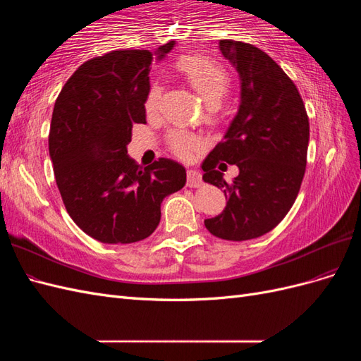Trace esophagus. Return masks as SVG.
I'll use <instances>...</instances> for the list:
<instances>
[{"label":"esophagus","mask_w":361,"mask_h":361,"mask_svg":"<svg viewBox=\"0 0 361 361\" xmlns=\"http://www.w3.org/2000/svg\"><path fill=\"white\" fill-rule=\"evenodd\" d=\"M187 178H188V187H191V188H199L200 185L203 183L202 174L197 170H192V169L188 170Z\"/></svg>","instance_id":"esophagus-1"}]
</instances>
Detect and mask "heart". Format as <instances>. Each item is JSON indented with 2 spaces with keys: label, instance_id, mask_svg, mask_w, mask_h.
Segmentation results:
<instances>
[{
  "label": "heart",
  "instance_id": "obj_1",
  "mask_svg": "<svg viewBox=\"0 0 361 361\" xmlns=\"http://www.w3.org/2000/svg\"><path fill=\"white\" fill-rule=\"evenodd\" d=\"M174 68L207 102L209 116L216 117V105L231 90V76L223 64L200 54H183L174 61ZM159 96V84H152L146 96V110L149 113L157 110ZM167 141L173 154L182 159L191 158L200 147V138L183 130H173Z\"/></svg>",
  "mask_w": 361,
  "mask_h": 361
}]
</instances>
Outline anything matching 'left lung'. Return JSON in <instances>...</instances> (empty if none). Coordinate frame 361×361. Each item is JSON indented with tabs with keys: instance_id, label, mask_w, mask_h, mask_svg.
I'll return each instance as SVG.
<instances>
[{
	"instance_id": "1",
	"label": "left lung",
	"mask_w": 361,
	"mask_h": 361,
	"mask_svg": "<svg viewBox=\"0 0 361 361\" xmlns=\"http://www.w3.org/2000/svg\"><path fill=\"white\" fill-rule=\"evenodd\" d=\"M218 48L241 78V105L202 164L203 180L228 197L223 214L204 226L216 238L247 241L272 231L297 199L307 164L309 116L297 85L267 52L228 39ZM224 161L240 169L232 183L216 170L226 168Z\"/></svg>"
}]
</instances>
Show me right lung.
<instances>
[{"label": "right lung", "instance_id": "add662e5", "mask_svg": "<svg viewBox=\"0 0 361 361\" xmlns=\"http://www.w3.org/2000/svg\"><path fill=\"white\" fill-rule=\"evenodd\" d=\"M173 45L159 47L158 59ZM152 59L147 49H118L87 60L54 105L49 157L61 200L75 224L105 244L150 236L162 199L187 182L171 159L141 169L128 157L133 125L146 123Z\"/></svg>", "mask_w": 361, "mask_h": 361}]
</instances>
